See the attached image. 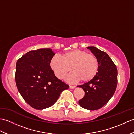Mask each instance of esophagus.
<instances>
[{"label": "esophagus", "mask_w": 134, "mask_h": 134, "mask_svg": "<svg viewBox=\"0 0 134 134\" xmlns=\"http://www.w3.org/2000/svg\"><path fill=\"white\" fill-rule=\"evenodd\" d=\"M75 86H73V85H70V89H74V88H75Z\"/></svg>", "instance_id": "34e87169"}]
</instances>
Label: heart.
Instances as JSON below:
<instances>
[{
	"label": "heart",
	"mask_w": 134,
	"mask_h": 134,
	"mask_svg": "<svg viewBox=\"0 0 134 134\" xmlns=\"http://www.w3.org/2000/svg\"><path fill=\"white\" fill-rule=\"evenodd\" d=\"M50 67L58 78L63 79L71 71L67 79L70 82L81 80L86 82L95 77L98 72L99 63L96 57L86 51L74 49L62 55V58L54 56L51 60Z\"/></svg>",
	"instance_id": "obj_1"
}]
</instances>
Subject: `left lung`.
Returning <instances> with one entry per match:
<instances>
[{
    "mask_svg": "<svg viewBox=\"0 0 134 134\" xmlns=\"http://www.w3.org/2000/svg\"><path fill=\"white\" fill-rule=\"evenodd\" d=\"M98 59L99 67L96 76L83 85L77 86L85 92L83 98L79 101L82 108L94 110L102 108L114 94L118 84L116 65L106 52L94 47H88Z\"/></svg>",
    "mask_w": 134,
    "mask_h": 134,
    "instance_id": "obj_1",
    "label": "left lung"
}]
</instances>
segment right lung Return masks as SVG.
Returning a JSON list of instances; mask_svg holds the SVG:
<instances>
[{
	"label": "right lung",
	"instance_id": "1",
	"mask_svg": "<svg viewBox=\"0 0 134 134\" xmlns=\"http://www.w3.org/2000/svg\"><path fill=\"white\" fill-rule=\"evenodd\" d=\"M55 55L50 48H42L30 51L17 60V88L24 100L36 109L52 106L62 91L69 88L51 69V60Z\"/></svg>",
	"mask_w": 134,
	"mask_h": 134
}]
</instances>
